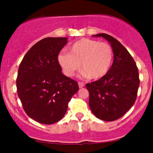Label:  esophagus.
I'll return each mask as SVG.
<instances>
[{
	"label": "esophagus",
	"mask_w": 153,
	"mask_h": 153,
	"mask_svg": "<svg viewBox=\"0 0 153 153\" xmlns=\"http://www.w3.org/2000/svg\"><path fill=\"white\" fill-rule=\"evenodd\" d=\"M78 85H79V88H83V86H84V83H81V82H79Z\"/></svg>",
	"instance_id": "34e87169"
}]
</instances>
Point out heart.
<instances>
[{
    "mask_svg": "<svg viewBox=\"0 0 153 153\" xmlns=\"http://www.w3.org/2000/svg\"><path fill=\"white\" fill-rule=\"evenodd\" d=\"M113 60V48L107 43L92 39H81L70 47V53H60L58 62L68 76H73L80 67L86 77L100 79L109 72Z\"/></svg>",
    "mask_w": 153,
    "mask_h": 153,
    "instance_id": "b5f03b06",
    "label": "heart"
}]
</instances>
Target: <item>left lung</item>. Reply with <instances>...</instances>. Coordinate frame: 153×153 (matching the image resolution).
Here are the masks:
<instances>
[{
	"instance_id": "obj_1",
	"label": "left lung",
	"mask_w": 153,
	"mask_h": 153,
	"mask_svg": "<svg viewBox=\"0 0 153 153\" xmlns=\"http://www.w3.org/2000/svg\"><path fill=\"white\" fill-rule=\"evenodd\" d=\"M102 36L113 48V63L109 72L99 80L87 83L89 106L97 118L114 121L122 117L134 104L140 86L139 71L133 58L117 39L106 33Z\"/></svg>"
}]
</instances>
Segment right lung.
Returning a JSON list of instances; mask_svg holds the SVG:
<instances>
[{
    "label": "right lung",
    "mask_w": 153,
    "mask_h": 153,
    "mask_svg": "<svg viewBox=\"0 0 153 153\" xmlns=\"http://www.w3.org/2000/svg\"><path fill=\"white\" fill-rule=\"evenodd\" d=\"M67 44V37H47L27 51L19 66L17 94L27 116L43 124L60 121L77 82L62 74L58 54Z\"/></svg>",
    "instance_id": "obj_1"
}]
</instances>
